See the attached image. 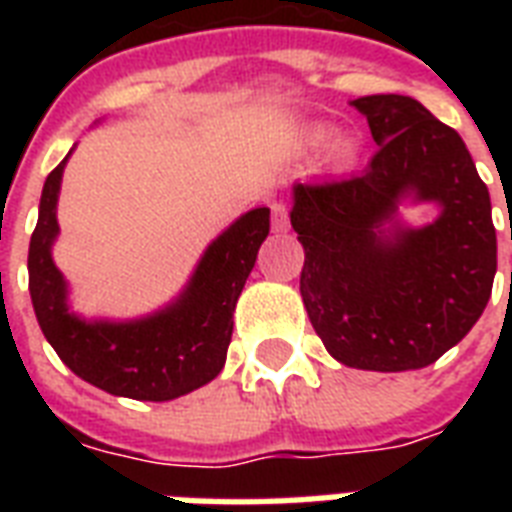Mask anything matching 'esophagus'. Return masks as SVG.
Segmentation results:
<instances>
[{
    "instance_id": "esophagus-1",
    "label": "esophagus",
    "mask_w": 512,
    "mask_h": 512,
    "mask_svg": "<svg viewBox=\"0 0 512 512\" xmlns=\"http://www.w3.org/2000/svg\"><path fill=\"white\" fill-rule=\"evenodd\" d=\"M271 212H273V231L287 233L289 231V209H287V204H284V201H273Z\"/></svg>"
}]
</instances>
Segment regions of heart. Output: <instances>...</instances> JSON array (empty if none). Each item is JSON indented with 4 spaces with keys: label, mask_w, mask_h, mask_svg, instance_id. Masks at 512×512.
Returning <instances> with one entry per match:
<instances>
[{
    "label": "heart",
    "mask_w": 512,
    "mask_h": 512,
    "mask_svg": "<svg viewBox=\"0 0 512 512\" xmlns=\"http://www.w3.org/2000/svg\"><path fill=\"white\" fill-rule=\"evenodd\" d=\"M332 135H335V130H332V127H313V130L308 132V138H305V146L308 148L327 146L329 140H332ZM358 151H361V146H358V138H353V135H348V138H340L335 146H332V162H335V167H340V170H348V167H353V164H356Z\"/></svg>",
    "instance_id": "obj_1"
}]
</instances>
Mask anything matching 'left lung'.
Here are the masks:
<instances>
[{
  "mask_svg": "<svg viewBox=\"0 0 512 512\" xmlns=\"http://www.w3.org/2000/svg\"><path fill=\"white\" fill-rule=\"evenodd\" d=\"M377 154L361 175L292 185L300 295L329 356L366 372L422 369L481 319L497 273L492 199L462 138L406 95L350 100ZM401 203H436L406 226Z\"/></svg>",
  "mask_w": 512,
  "mask_h": 512,
  "instance_id": "left-lung-1",
  "label": "left lung"
}]
</instances>
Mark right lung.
<instances>
[{"label": "right lung", "mask_w": 512, "mask_h": 512, "mask_svg": "<svg viewBox=\"0 0 512 512\" xmlns=\"http://www.w3.org/2000/svg\"><path fill=\"white\" fill-rule=\"evenodd\" d=\"M68 156L44 180L28 247V292L47 342L76 377L111 396L172 401L212 382L231 345L241 289L271 231V209L257 207L236 217L204 249L183 292L159 311L127 321L84 319L71 311L68 281L52 260Z\"/></svg>", "instance_id": "add662e5"}]
</instances>
